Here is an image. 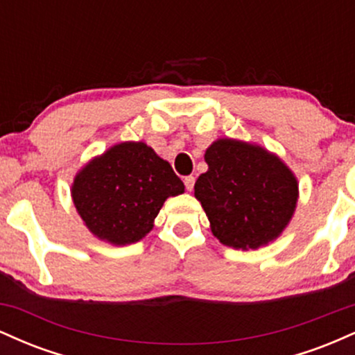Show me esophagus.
<instances>
[{
	"mask_svg": "<svg viewBox=\"0 0 355 355\" xmlns=\"http://www.w3.org/2000/svg\"><path fill=\"white\" fill-rule=\"evenodd\" d=\"M183 183H185V189L191 191V190H193V185H195V177H191V175H190V177H185Z\"/></svg>",
	"mask_w": 355,
	"mask_h": 355,
	"instance_id": "1",
	"label": "esophagus"
}]
</instances>
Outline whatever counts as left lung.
I'll use <instances>...</instances> for the list:
<instances>
[{
    "label": "left lung",
    "mask_w": 355,
    "mask_h": 355,
    "mask_svg": "<svg viewBox=\"0 0 355 355\" xmlns=\"http://www.w3.org/2000/svg\"><path fill=\"white\" fill-rule=\"evenodd\" d=\"M209 170L195 182L210 230L223 245L255 250L282 235L299 200L295 173L279 155L237 138L205 150Z\"/></svg>",
    "instance_id": "1"
}]
</instances>
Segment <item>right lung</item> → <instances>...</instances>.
Wrapping results in <instances>:
<instances>
[{
    "instance_id": "add662e5",
    "label": "right lung",
    "mask_w": 355,
    "mask_h": 355,
    "mask_svg": "<svg viewBox=\"0 0 355 355\" xmlns=\"http://www.w3.org/2000/svg\"><path fill=\"white\" fill-rule=\"evenodd\" d=\"M185 191L172 165L145 141H121L76 172L73 205L93 237L110 245L140 242L168 197Z\"/></svg>"
}]
</instances>
